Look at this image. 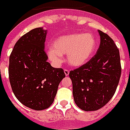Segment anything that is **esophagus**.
Returning <instances> with one entry per match:
<instances>
[{"label": "esophagus", "mask_w": 130, "mask_h": 130, "mask_svg": "<svg viewBox=\"0 0 130 130\" xmlns=\"http://www.w3.org/2000/svg\"><path fill=\"white\" fill-rule=\"evenodd\" d=\"M64 73H65V75H69V71L67 69H64Z\"/></svg>", "instance_id": "1"}]
</instances>
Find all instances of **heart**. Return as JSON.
<instances>
[{"label": "heart", "instance_id": "1", "mask_svg": "<svg viewBox=\"0 0 130 130\" xmlns=\"http://www.w3.org/2000/svg\"><path fill=\"white\" fill-rule=\"evenodd\" d=\"M96 45V38L93 34H69L58 37L47 53L50 60L55 65L60 64L63 55H67V62L70 66L80 67L92 57Z\"/></svg>", "mask_w": 130, "mask_h": 130}]
</instances>
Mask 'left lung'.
Instances as JSON below:
<instances>
[{"label": "left lung", "instance_id": "left-lung-1", "mask_svg": "<svg viewBox=\"0 0 130 130\" xmlns=\"http://www.w3.org/2000/svg\"><path fill=\"white\" fill-rule=\"evenodd\" d=\"M98 32L100 45L96 55L69 73L75 104L85 111L99 110L111 100L121 75L119 50L107 34Z\"/></svg>", "mask_w": 130, "mask_h": 130}]
</instances>
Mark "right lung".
<instances>
[{
    "mask_svg": "<svg viewBox=\"0 0 130 130\" xmlns=\"http://www.w3.org/2000/svg\"><path fill=\"white\" fill-rule=\"evenodd\" d=\"M47 30L32 29L19 38L10 56L9 79L16 98L22 104L44 110L52 104L65 74L52 67L44 50Z\"/></svg>",
    "mask_w": 130,
    "mask_h": 130,
    "instance_id": "obj_1",
    "label": "right lung"
}]
</instances>
